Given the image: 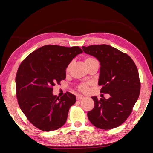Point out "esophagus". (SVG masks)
I'll use <instances>...</instances> for the list:
<instances>
[{
    "label": "esophagus",
    "instance_id": "1",
    "mask_svg": "<svg viewBox=\"0 0 153 153\" xmlns=\"http://www.w3.org/2000/svg\"><path fill=\"white\" fill-rule=\"evenodd\" d=\"M84 99V97H83V95H77V100H82V99Z\"/></svg>",
    "mask_w": 153,
    "mask_h": 153
}]
</instances>
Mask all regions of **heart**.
Masks as SVG:
<instances>
[{
	"mask_svg": "<svg viewBox=\"0 0 153 153\" xmlns=\"http://www.w3.org/2000/svg\"><path fill=\"white\" fill-rule=\"evenodd\" d=\"M95 60H96L95 58H94L88 57V58H87L85 60V64H86L87 62H89ZM70 67V64L68 65L67 68H66V71H67L69 70ZM89 83H83L80 84V85L78 86V89L81 92L86 93V92H87V91H88V89H89Z\"/></svg>",
	"mask_w": 153,
	"mask_h": 153,
	"instance_id": "b5f03b06",
	"label": "heart"
}]
</instances>
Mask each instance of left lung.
Returning <instances> with one entry per match:
<instances>
[{"mask_svg":"<svg viewBox=\"0 0 153 153\" xmlns=\"http://www.w3.org/2000/svg\"><path fill=\"white\" fill-rule=\"evenodd\" d=\"M87 54L100 62L99 85L100 92L110 98H91L95 102L87 116L98 128L111 129L124 122L131 113L140 93L141 83L137 66L130 56L108 45L82 47Z\"/></svg>","mask_w":153,"mask_h":153,"instance_id":"obj_1","label":"left lung"}]
</instances>
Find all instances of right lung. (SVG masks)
Listing matches in <instances>:
<instances>
[{
    "label": "right lung",
    "instance_id": "add662e5",
    "mask_svg": "<svg viewBox=\"0 0 153 153\" xmlns=\"http://www.w3.org/2000/svg\"><path fill=\"white\" fill-rule=\"evenodd\" d=\"M79 47L45 45L29 55L19 65L16 76V96L29 121L45 131L56 130L67 120L69 109L76 101L73 94H53V86L66 78V70L77 54Z\"/></svg>",
    "mask_w": 153,
    "mask_h": 153
}]
</instances>
